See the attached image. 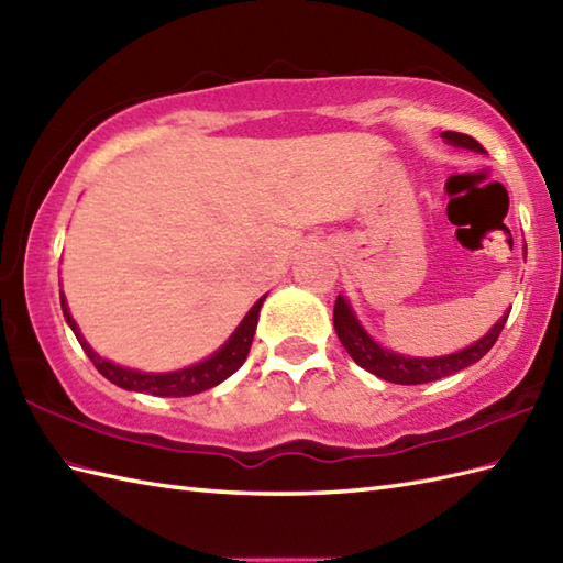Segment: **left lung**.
<instances>
[{
    "instance_id": "left-lung-1",
    "label": "left lung",
    "mask_w": 563,
    "mask_h": 563,
    "mask_svg": "<svg viewBox=\"0 0 563 563\" xmlns=\"http://www.w3.org/2000/svg\"><path fill=\"white\" fill-rule=\"evenodd\" d=\"M442 140H445L452 147H462V150L479 152V154L486 152L474 137L462 135V133H452V130L442 133ZM525 254H528V251H525ZM508 314L510 312L500 317L496 324L486 331V336H482L479 341H474L472 345H466V349H462L457 353L438 355V357H409V355L394 353L389 349H382V345L363 329L361 319L355 317L351 302L345 300L343 295H339L336 305H333V329H336L343 349L349 351L353 361L361 367H365L367 373L377 375L379 379L394 382V385H426V382H435L440 377L454 375L464 367L479 363L482 357L492 351V345L496 343L498 333L504 331Z\"/></svg>"
}]
</instances>
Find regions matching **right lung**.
Instances as JSON below:
<instances>
[{
	"label": "right lung",
	"mask_w": 563,
	"mask_h": 563,
	"mask_svg": "<svg viewBox=\"0 0 563 563\" xmlns=\"http://www.w3.org/2000/svg\"><path fill=\"white\" fill-rule=\"evenodd\" d=\"M263 300H266V295H263L261 300L249 309L246 317L242 319V324L234 329L232 336L227 339L210 357H206V361L188 365L184 369H174V373H142V369L123 367L106 361V357H101L97 351H93L87 343V339L81 336L77 321L71 319L65 295L59 292V305H63L65 321L69 324V329L75 331L84 353L89 355V361L97 365L99 373L109 382H113V385L123 387L128 391H145V394H154V397H190V394L206 391L214 385H220V382H224L230 375H234L236 369L244 365L251 341H254Z\"/></svg>",
	"instance_id": "add662e5"
}]
</instances>
